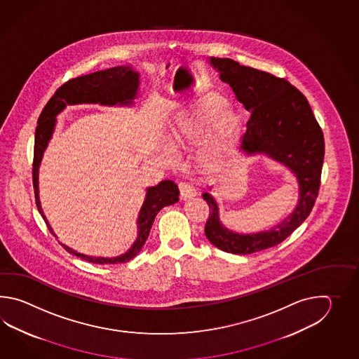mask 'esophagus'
Wrapping results in <instances>:
<instances>
[{"instance_id":"obj_1","label":"esophagus","mask_w":359,"mask_h":359,"mask_svg":"<svg viewBox=\"0 0 359 359\" xmlns=\"http://www.w3.org/2000/svg\"><path fill=\"white\" fill-rule=\"evenodd\" d=\"M178 187H180V192H181V198H183V200L194 198L196 195V190L191 183L181 182L178 184Z\"/></svg>"}]
</instances>
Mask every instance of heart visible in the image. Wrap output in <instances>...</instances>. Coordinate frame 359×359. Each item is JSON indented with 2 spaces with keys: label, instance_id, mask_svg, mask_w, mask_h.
Masks as SVG:
<instances>
[{
  "label": "heart",
  "instance_id": "obj_1",
  "mask_svg": "<svg viewBox=\"0 0 359 359\" xmlns=\"http://www.w3.org/2000/svg\"><path fill=\"white\" fill-rule=\"evenodd\" d=\"M227 109V101L219 95H214L201 101L190 113L184 115L181 121L172 127L169 132V144L173 149L196 144L205 136L206 132L213 127L221 115ZM238 122L236 113H226L219 121L221 138L229 137ZM223 149L218 144L208 146L201 155V163L208 169L219 167Z\"/></svg>",
  "mask_w": 359,
  "mask_h": 359
}]
</instances>
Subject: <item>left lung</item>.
I'll return each mask as SVG.
<instances>
[{
	"label": "left lung",
	"mask_w": 359,
	"mask_h": 359,
	"mask_svg": "<svg viewBox=\"0 0 359 359\" xmlns=\"http://www.w3.org/2000/svg\"><path fill=\"white\" fill-rule=\"evenodd\" d=\"M210 64L246 110L252 111L240 150L246 155L266 154L289 167L298 178L299 201L294 212L273 229L249 235L226 229L219 221L215 198L209 192L203 194L209 205L208 240L223 252L245 255L283 243L308 218L320 190L325 140L308 100L285 78L227 57H210Z\"/></svg>",
	"instance_id": "8db88e82"
}]
</instances>
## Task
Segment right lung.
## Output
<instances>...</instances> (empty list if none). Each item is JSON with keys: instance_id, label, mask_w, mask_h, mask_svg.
<instances>
[{"instance_id": "1", "label": "right lung", "mask_w": 359, "mask_h": 359, "mask_svg": "<svg viewBox=\"0 0 359 359\" xmlns=\"http://www.w3.org/2000/svg\"><path fill=\"white\" fill-rule=\"evenodd\" d=\"M140 74L132 70L130 65L115 67V68L99 70L87 76H78L69 79L68 82L59 87L54 96L48 100L46 107H43L39 115L36 140H34V158H33V187L36 195V204L39 212L46 221L47 227L55 235L50 227L45 214L42 212L39 196V168L43 151L46 150L47 144L53 136L56 124V115L62 111L67 105L76 104H100V105H130L133 99H136L138 91ZM146 198L140 210L137 219L138 236L136 241L130 246V250L115 258H100L88 257L81 252L72 250L68 246L62 245L64 249L70 254H74L78 258L87 260L95 264H121L135 258L141 252L142 246L150 233L154 219L156 214L164 206L176 204L178 201L180 191L176 183L170 180L161 181L159 184L146 189Z\"/></svg>"}]
</instances>
